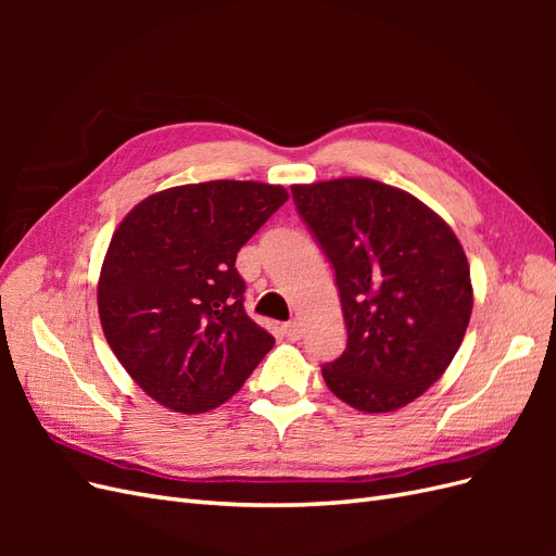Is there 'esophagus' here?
Listing matches in <instances>:
<instances>
[{
    "mask_svg": "<svg viewBox=\"0 0 556 556\" xmlns=\"http://www.w3.org/2000/svg\"><path fill=\"white\" fill-rule=\"evenodd\" d=\"M282 333L288 336L290 341H299L301 339V325L296 323V319H292V323H285L282 325Z\"/></svg>",
    "mask_w": 556,
    "mask_h": 556,
    "instance_id": "esophagus-1",
    "label": "esophagus"
}]
</instances>
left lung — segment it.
Segmentation results:
<instances>
[{
	"instance_id": "left-lung-1",
	"label": "left lung",
	"mask_w": 556,
	"mask_h": 556,
	"mask_svg": "<svg viewBox=\"0 0 556 556\" xmlns=\"http://www.w3.org/2000/svg\"><path fill=\"white\" fill-rule=\"evenodd\" d=\"M292 199L333 266L348 345L323 366L329 390L364 413L422 396L464 341L470 268L443 217L371 178L292 185Z\"/></svg>"
}]
</instances>
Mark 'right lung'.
I'll return each mask as SVG.
<instances>
[{"mask_svg":"<svg viewBox=\"0 0 556 556\" xmlns=\"http://www.w3.org/2000/svg\"><path fill=\"white\" fill-rule=\"evenodd\" d=\"M280 185L208 180L150 194L115 229L97 285L113 355L176 413L241 390L274 336L243 306L237 252L285 201Z\"/></svg>","mask_w":556,"mask_h":556,"instance_id":"right-lung-1","label":"right lung"}]
</instances>
